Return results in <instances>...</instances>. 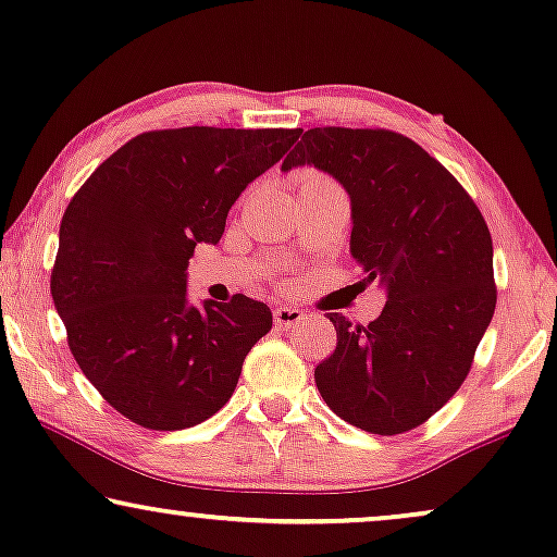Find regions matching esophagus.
<instances>
[{"instance_id":"esophagus-1","label":"esophagus","mask_w":557,"mask_h":557,"mask_svg":"<svg viewBox=\"0 0 557 557\" xmlns=\"http://www.w3.org/2000/svg\"><path fill=\"white\" fill-rule=\"evenodd\" d=\"M304 311L301 309H294V307H281L273 311V322H276L281 330H292V326L301 324L304 322Z\"/></svg>"}]
</instances>
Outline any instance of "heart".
Here are the masks:
<instances>
[{
  "label": "heart",
  "instance_id": "b5f03b06",
  "mask_svg": "<svg viewBox=\"0 0 557 557\" xmlns=\"http://www.w3.org/2000/svg\"><path fill=\"white\" fill-rule=\"evenodd\" d=\"M296 182H299V193H342L337 182L319 170H304Z\"/></svg>",
  "mask_w": 557,
  "mask_h": 557
}]
</instances>
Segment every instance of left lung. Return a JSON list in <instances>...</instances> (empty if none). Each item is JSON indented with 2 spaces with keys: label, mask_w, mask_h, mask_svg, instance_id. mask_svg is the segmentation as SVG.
I'll return each mask as SVG.
<instances>
[{
  "label": "left lung",
  "mask_w": 557,
  "mask_h": 557,
  "mask_svg": "<svg viewBox=\"0 0 557 557\" xmlns=\"http://www.w3.org/2000/svg\"><path fill=\"white\" fill-rule=\"evenodd\" d=\"M301 164L347 189L360 284L387 294L370 324L326 314L337 347L317 364L319 393L357 429L413 431L454 398L492 322L490 227L459 180L391 128H309L281 170Z\"/></svg>",
  "instance_id": "8db88e82"
}]
</instances>
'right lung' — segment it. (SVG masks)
<instances>
[{
  "label": "right lung",
  "instance_id": "1",
  "mask_svg": "<svg viewBox=\"0 0 557 557\" xmlns=\"http://www.w3.org/2000/svg\"><path fill=\"white\" fill-rule=\"evenodd\" d=\"M301 128L185 126L113 151L67 205L50 294L67 347L103 400L141 429L215 416L243 360L271 330L263 301L187 304L197 243L223 238L227 210Z\"/></svg>",
  "mask_w": 557,
  "mask_h": 557
}]
</instances>
